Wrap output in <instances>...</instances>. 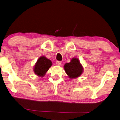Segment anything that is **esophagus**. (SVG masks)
Segmentation results:
<instances>
[{
    "mask_svg": "<svg viewBox=\"0 0 120 120\" xmlns=\"http://www.w3.org/2000/svg\"><path fill=\"white\" fill-rule=\"evenodd\" d=\"M56 65H58V66H60L61 65V61H56Z\"/></svg>",
    "mask_w": 120,
    "mask_h": 120,
    "instance_id": "34e87169",
    "label": "esophagus"
}]
</instances>
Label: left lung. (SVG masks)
<instances>
[{"label": "left lung", "mask_w": 120, "mask_h": 120, "mask_svg": "<svg viewBox=\"0 0 120 120\" xmlns=\"http://www.w3.org/2000/svg\"><path fill=\"white\" fill-rule=\"evenodd\" d=\"M64 70L70 79H75L80 77L83 73L84 68L78 58H73L68 63L64 66Z\"/></svg>", "instance_id": "8db88e82"}]
</instances>
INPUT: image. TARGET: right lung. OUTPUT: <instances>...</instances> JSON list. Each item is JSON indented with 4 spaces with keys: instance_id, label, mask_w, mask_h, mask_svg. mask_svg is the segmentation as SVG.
<instances>
[{
    "instance_id": "add662e5",
    "label": "right lung",
    "mask_w": 120,
    "mask_h": 120,
    "mask_svg": "<svg viewBox=\"0 0 120 120\" xmlns=\"http://www.w3.org/2000/svg\"><path fill=\"white\" fill-rule=\"evenodd\" d=\"M52 65V62L51 60L47 59L45 56H42L39 58L35 63L34 66V72L38 76L43 77Z\"/></svg>"
}]
</instances>
